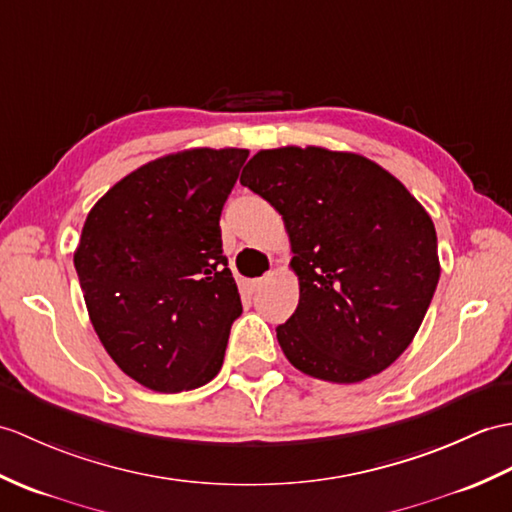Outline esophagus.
I'll list each match as a JSON object with an SVG mask.
<instances>
[{
	"instance_id": "34e87169",
	"label": "esophagus",
	"mask_w": 512,
	"mask_h": 512,
	"mask_svg": "<svg viewBox=\"0 0 512 512\" xmlns=\"http://www.w3.org/2000/svg\"><path fill=\"white\" fill-rule=\"evenodd\" d=\"M261 283H264V279H246L244 281V290L246 292H255Z\"/></svg>"
}]
</instances>
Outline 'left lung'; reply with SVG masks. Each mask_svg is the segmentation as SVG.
Here are the masks:
<instances>
[{
    "label": "left lung",
    "mask_w": 512,
    "mask_h": 512,
    "mask_svg": "<svg viewBox=\"0 0 512 512\" xmlns=\"http://www.w3.org/2000/svg\"><path fill=\"white\" fill-rule=\"evenodd\" d=\"M240 183L290 235L301 296L277 327L285 358L334 384L382 373L417 336L441 277L421 202L375 161L318 146L259 150Z\"/></svg>",
    "instance_id": "8db88e82"
}]
</instances>
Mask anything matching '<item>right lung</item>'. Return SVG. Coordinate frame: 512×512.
Here are the masks:
<instances>
[{
	"label": "right lung",
	"mask_w": 512,
	"mask_h": 512,
	"mask_svg": "<svg viewBox=\"0 0 512 512\" xmlns=\"http://www.w3.org/2000/svg\"><path fill=\"white\" fill-rule=\"evenodd\" d=\"M248 150L165 154L89 211L74 266L106 353L157 392L218 375L240 292L222 255L220 213Z\"/></svg>",
	"instance_id": "add662e5"
}]
</instances>
